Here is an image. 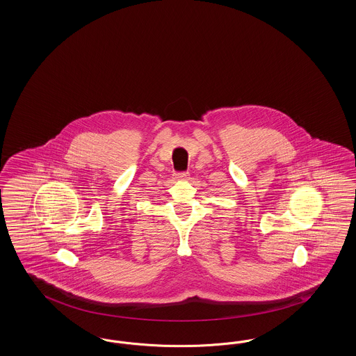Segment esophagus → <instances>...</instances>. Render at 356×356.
Wrapping results in <instances>:
<instances>
[{
	"label": "esophagus",
	"mask_w": 356,
	"mask_h": 356,
	"mask_svg": "<svg viewBox=\"0 0 356 356\" xmlns=\"http://www.w3.org/2000/svg\"><path fill=\"white\" fill-rule=\"evenodd\" d=\"M188 172H177L175 173V179L179 180V181H183V180H188Z\"/></svg>",
	"instance_id": "34e87169"
}]
</instances>
